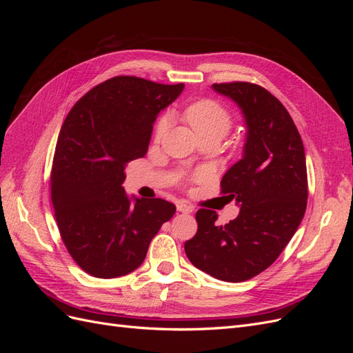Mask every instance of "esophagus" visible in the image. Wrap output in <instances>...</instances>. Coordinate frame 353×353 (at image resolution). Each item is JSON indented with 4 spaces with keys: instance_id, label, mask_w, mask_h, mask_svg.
I'll list each match as a JSON object with an SVG mask.
<instances>
[{
    "instance_id": "34e87169",
    "label": "esophagus",
    "mask_w": 353,
    "mask_h": 353,
    "mask_svg": "<svg viewBox=\"0 0 353 353\" xmlns=\"http://www.w3.org/2000/svg\"><path fill=\"white\" fill-rule=\"evenodd\" d=\"M176 209H178V212H183V213H191V212H193V208L185 205V203H178Z\"/></svg>"
}]
</instances>
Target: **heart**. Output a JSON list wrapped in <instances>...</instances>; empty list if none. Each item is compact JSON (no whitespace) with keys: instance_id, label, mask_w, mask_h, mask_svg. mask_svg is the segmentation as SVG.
<instances>
[{"instance_id":"1","label":"heart","mask_w":353,"mask_h":353,"mask_svg":"<svg viewBox=\"0 0 353 353\" xmlns=\"http://www.w3.org/2000/svg\"><path fill=\"white\" fill-rule=\"evenodd\" d=\"M185 122L191 126L199 138L215 137L218 140L225 135L232 125L231 113L221 103L212 99H201L188 104L183 112ZM169 130V117L160 116L154 123L153 137L160 141Z\"/></svg>"}]
</instances>
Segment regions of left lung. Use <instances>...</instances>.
<instances>
[{"mask_svg": "<svg viewBox=\"0 0 353 353\" xmlns=\"http://www.w3.org/2000/svg\"><path fill=\"white\" fill-rule=\"evenodd\" d=\"M239 104L248 126L244 154L221 181V193L240 213L218 225V213L199 209L197 232L185 241L187 258L218 280L240 283L271 266L302 222L307 201L305 148L279 99L250 82L213 83Z\"/></svg>", "mask_w": 353, "mask_h": 353, "instance_id": "1", "label": "left lung"}]
</instances>
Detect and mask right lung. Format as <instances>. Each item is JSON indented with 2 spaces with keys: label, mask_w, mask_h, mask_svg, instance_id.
<instances>
[{
  "label": "right lung",
  "mask_w": 353,
  "mask_h": 353,
  "mask_svg": "<svg viewBox=\"0 0 353 353\" xmlns=\"http://www.w3.org/2000/svg\"><path fill=\"white\" fill-rule=\"evenodd\" d=\"M184 83L114 77L73 105L59 134L51 168V201L63 243L97 279L132 272L160 227L174 216L163 199H135L122 187L125 166L144 157L153 123Z\"/></svg>",
  "instance_id": "1"
}]
</instances>
